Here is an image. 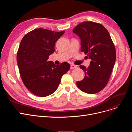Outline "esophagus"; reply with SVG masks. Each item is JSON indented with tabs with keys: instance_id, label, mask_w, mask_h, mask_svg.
Instances as JSON below:
<instances>
[{
	"instance_id": "esophagus-1",
	"label": "esophagus",
	"mask_w": 132,
	"mask_h": 132,
	"mask_svg": "<svg viewBox=\"0 0 132 132\" xmlns=\"http://www.w3.org/2000/svg\"><path fill=\"white\" fill-rule=\"evenodd\" d=\"M77 68V66L74 65H71V69H74V68Z\"/></svg>"
}]
</instances>
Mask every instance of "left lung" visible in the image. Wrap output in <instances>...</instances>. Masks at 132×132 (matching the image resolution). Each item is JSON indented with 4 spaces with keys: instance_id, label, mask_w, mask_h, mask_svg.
<instances>
[{
    "instance_id": "1",
    "label": "left lung",
    "mask_w": 132,
    "mask_h": 132,
    "mask_svg": "<svg viewBox=\"0 0 132 132\" xmlns=\"http://www.w3.org/2000/svg\"><path fill=\"white\" fill-rule=\"evenodd\" d=\"M81 40V51L91 59L84 71V79L77 82L78 87L85 93H98L107 85L116 59L114 45L108 31L103 25L92 21L79 23L73 29ZM88 58V57H87Z\"/></svg>"
}]
</instances>
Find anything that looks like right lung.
<instances>
[{
  "label": "right lung",
  "instance_id": "right-lung-1",
  "mask_svg": "<svg viewBox=\"0 0 132 132\" xmlns=\"http://www.w3.org/2000/svg\"><path fill=\"white\" fill-rule=\"evenodd\" d=\"M64 32L38 28L27 33L21 41L18 66L24 85L34 95L44 97L53 94L62 76L70 70L66 62L56 65L48 60L54 52L55 42Z\"/></svg>",
  "mask_w": 132,
  "mask_h": 132
}]
</instances>
